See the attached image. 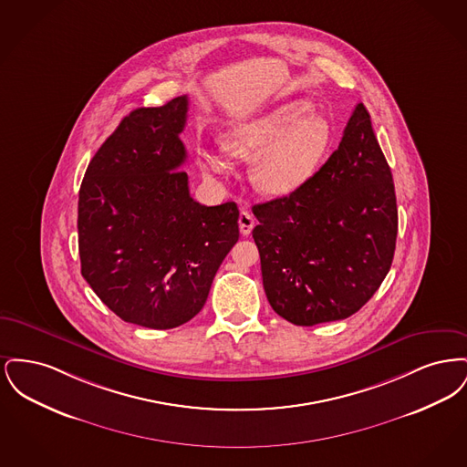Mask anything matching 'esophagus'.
I'll list each match as a JSON object with an SVG mask.
<instances>
[{
	"label": "esophagus",
	"mask_w": 467,
	"mask_h": 467,
	"mask_svg": "<svg viewBox=\"0 0 467 467\" xmlns=\"http://www.w3.org/2000/svg\"><path fill=\"white\" fill-rule=\"evenodd\" d=\"M238 223H240V233H242L244 236H248V234L252 233L254 225H255V219H254V215H252L250 212H246V210H244V212L240 213V219H238Z\"/></svg>",
	"instance_id": "obj_1"
}]
</instances>
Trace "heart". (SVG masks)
Segmentation results:
<instances>
[{
	"instance_id": "1",
	"label": "heart",
	"mask_w": 467,
	"mask_h": 467,
	"mask_svg": "<svg viewBox=\"0 0 467 467\" xmlns=\"http://www.w3.org/2000/svg\"><path fill=\"white\" fill-rule=\"evenodd\" d=\"M310 101L294 99L250 120L231 126L223 147L231 156L254 161L252 182L271 196H284L306 183L331 147L333 128L320 113H308ZM201 170L223 177L229 166L221 154L201 152Z\"/></svg>"
}]
</instances>
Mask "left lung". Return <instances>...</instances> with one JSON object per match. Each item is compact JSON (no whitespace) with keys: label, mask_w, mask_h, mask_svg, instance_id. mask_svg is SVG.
<instances>
[{"label":"left lung","mask_w":467,"mask_h":467,"mask_svg":"<svg viewBox=\"0 0 467 467\" xmlns=\"http://www.w3.org/2000/svg\"><path fill=\"white\" fill-rule=\"evenodd\" d=\"M252 212L273 310L296 326L360 310L392 266L398 238L392 173L366 107L357 105L339 147L306 183Z\"/></svg>","instance_id":"1"}]
</instances>
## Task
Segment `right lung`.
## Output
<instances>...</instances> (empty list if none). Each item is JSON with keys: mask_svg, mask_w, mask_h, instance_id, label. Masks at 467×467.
<instances>
[{"mask_svg": "<svg viewBox=\"0 0 467 467\" xmlns=\"http://www.w3.org/2000/svg\"><path fill=\"white\" fill-rule=\"evenodd\" d=\"M187 96L136 109L105 140L78 192V252L90 289L124 322L173 329L200 313L240 238L238 206H204L180 170Z\"/></svg>", "mask_w": 467, "mask_h": 467, "instance_id": "add662e5", "label": "right lung"}]
</instances>
